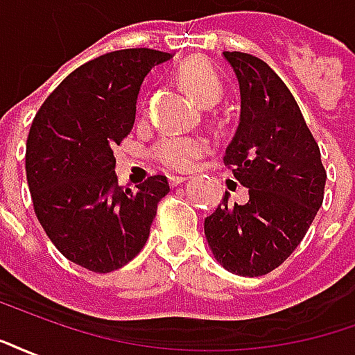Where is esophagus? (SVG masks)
Wrapping results in <instances>:
<instances>
[{"label":"esophagus","instance_id":"esophagus-1","mask_svg":"<svg viewBox=\"0 0 355 355\" xmlns=\"http://www.w3.org/2000/svg\"><path fill=\"white\" fill-rule=\"evenodd\" d=\"M184 180H188V177H169V186L182 184Z\"/></svg>","mask_w":355,"mask_h":355}]
</instances>
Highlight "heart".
Listing matches in <instances>:
<instances>
[{"instance_id": "obj_1", "label": "heart", "mask_w": 355, "mask_h": 355, "mask_svg": "<svg viewBox=\"0 0 355 355\" xmlns=\"http://www.w3.org/2000/svg\"><path fill=\"white\" fill-rule=\"evenodd\" d=\"M177 80L186 93L200 106H213L223 94V83L215 70L201 58H190L177 70ZM209 150V142L201 137H167L157 142L155 157L171 171L192 169L193 163Z\"/></svg>"}]
</instances>
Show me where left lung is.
<instances>
[{
    "label": "left lung",
    "instance_id": "1",
    "mask_svg": "<svg viewBox=\"0 0 355 355\" xmlns=\"http://www.w3.org/2000/svg\"><path fill=\"white\" fill-rule=\"evenodd\" d=\"M238 78L241 112L224 163L249 190L205 218V238L218 264L236 275H264L287 261L323 203L327 173L295 96L261 58L224 51Z\"/></svg>",
    "mask_w": 355,
    "mask_h": 355
}]
</instances>
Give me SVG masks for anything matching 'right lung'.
Here are the masks:
<instances>
[{
  "mask_svg": "<svg viewBox=\"0 0 355 355\" xmlns=\"http://www.w3.org/2000/svg\"><path fill=\"white\" fill-rule=\"evenodd\" d=\"M173 55L106 53L73 70L43 102L26 140V178L37 220L68 261L108 274L132 261L169 192L155 175L137 192L117 186L112 148L131 132L140 85Z\"/></svg>",
  "mask_w": 355,
  "mask_h": 355,
  "instance_id": "right-lung-1",
  "label": "right lung"
}]
</instances>
